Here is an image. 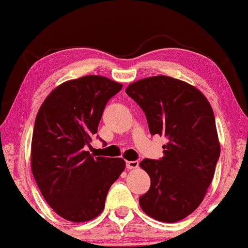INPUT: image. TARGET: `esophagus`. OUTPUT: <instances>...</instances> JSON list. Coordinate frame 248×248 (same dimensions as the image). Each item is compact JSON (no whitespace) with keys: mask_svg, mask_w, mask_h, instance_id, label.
Masks as SVG:
<instances>
[{"mask_svg":"<svg viewBox=\"0 0 248 248\" xmlns=\"http://www.w3.org/2000/svg\"><path fill=\"white\" fill-rule=\"evenodd\" d=\"M139 166V162L135 160V161H127L125 162V167L128 169H135V168H138Z\"/></svg>","mask_w":248,"mask_h":248,"instance_id":"esophagus-1","label":"esophagus"}]
</instances>
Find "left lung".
<instances>
[{
  "label": "left lung",
  "mask_w": 248,
  "mask_h": 248,
  "mask_svg": "<svg viewBox=\"0 0 248 248\" xmlns=\"http://www.w3.org/2000/svg\"><path fill=\"white\" fill-rule=\"evenodd\" d=\"M125 92L145 112L150 134L168 139L164 157L140 162L150 177L140 207L165 223L184 219L204 199L220 155L212 106L198 89L166 76L136 81Z\"/></svg>",
  "instance_id": "1"
}]
</instances>
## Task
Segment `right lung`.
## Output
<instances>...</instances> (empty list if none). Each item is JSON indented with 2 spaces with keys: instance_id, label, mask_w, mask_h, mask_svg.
I'll return each instance as SVG.
<instances>
[{
  "instance_id": "right-lung-1",
  "label": "right lung",
  "mask_w": 248,
  "mask_h": 248,
  "mask_svg": "<svg viewBox=\"0 0 248 248\" xmlns=\"http://www.w3.org/2000/svg\"><path fill=\"white\" fill-rule=\"evenodd\" d=\"M123 84L101 76H86L57 87L36 114L31 145L32 173L46 202L73 223L97 217L107 194L124 169L123 158L92 157L107 102Z\"/></svg>"
}]
</instances>
